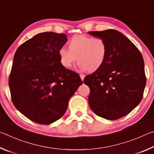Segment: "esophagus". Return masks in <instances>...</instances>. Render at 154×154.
<instances>
[{
  "instance_id": "obj_1",
  "label": "esophagus",
  "mask_w": 154,
  "mask_h": 154,
  "mask_svg": "<svg viewBox=\"0 0 154 154\" xmlns=\"http://www.w3.org/2000/svg\"><path fill=\"white\" fill-rule=\"evenodd\" d=\"M80 77H81V79H82V82H83V79H84V78H85V75H83V74H81L80 75Z\"/></svg>"
}]
</instances>
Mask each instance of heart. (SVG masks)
<instances>
[{
	"instance_id": "heart-1",
	"label": "heart",
	"mask_w": 154,
	"mask_h": 154,
	"mask_svg": "<svg viewBox=\"0 0 154 154\" xmlns=\"http://www.w3.org/2000/svg\"><path fill=\"white\" fill-rule=\"evenodd\" d=\"M68 46L69 49L61 48L58 51L60 64L66 69H71L77 58L81 70L94 72L102 67L107 56V44L100 37L75 35Z\"/></svg>"
}]
</instances>
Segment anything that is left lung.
<instances>
[{
  "instance_id": "8db88e82",
  "label": "left lung",
  "mask_w": 154,
  "mask_h": 154,
  "mask_svg": "<svg viewBox=\"0 0 154 154\" xmlns=\"http://www.w3.org/2000/svg\"><path fill=\"white\" fill-rule=\"evenodd\" d=\"M105 39L107 56L98 71L85 77L88 103L97 116L115 120L130 113L142 100L146 85L144 60L126 36L113 29L88 32Z\"/></svg>"
}]
</instances>
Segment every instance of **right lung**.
I'll return each mask as SVG.
<instances>
[{
    "instance_id": "obj_1",
    "label": "right lung",
    "mask_w": 154,
    "mask_h": 154,
    "mask_svg": "<svg viewBox=\"0 0 154 154\" xmlns=\"http://www.w3.org/2000/svg\"><path fill=\"white\" fill-rule=\"evenodd\" d=\"M64 34L39 33L17 48L9 85L12 102L30 120L50 124L61 118L82 81L60 64L58 51L67 42Z\"/></svg>"
}]
</instances>
